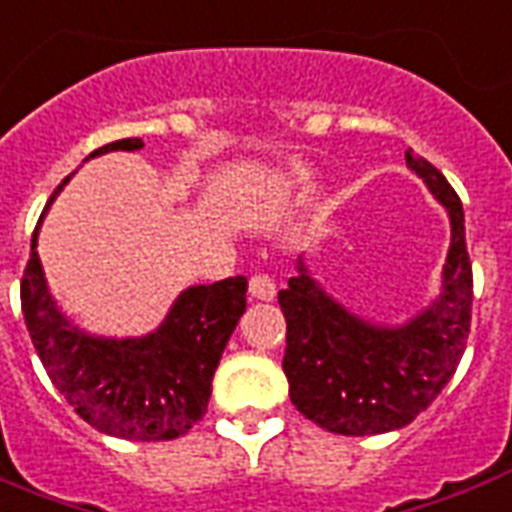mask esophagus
<instances>
[{
    "label": "esophagus",
    "instance_id": "1",
    "mask_svg": "<svg viewBox=\"0 0 512 512\" xmlns=\"http://www.w3.org/2000/svg\"><path fill=\"white\" fill-rule=\"evenodd\" d=\"M249 295L255 300H273L276 298V284H273L271 276L255 273V276L249 279Z\"/></svg>",
    "mask_w": 512,
    "mask_h": 512
}]
</instances>
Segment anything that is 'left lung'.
I'll list each match as a JSON object with an SVG mask.
<instances>
[{
    "label": "left lung",
    "mask_w": 512,
    "mask_h": 512,
    "mask_svg": "<svg viewBox=\"0 0 512 512\" xmlns=\"http://www.w3.org/2000/svg\"><path fill=\"white\" fill-rule=\"evenodd\" d=\"M405 163L448 214L451 244L440 292L403 325H381L335 300L303 257L279 306L287 319L284 376L306 419L335 435H381L411 424L456 373L470 335L473 265L454 187L408 147Z\"/></svg>",
    "instance_id": "obj_1"
}]
</instances>
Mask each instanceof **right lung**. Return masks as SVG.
Listing matches in <instances>:
<instances>
[{"mask_svg": "<svg viewBox=\"0 0 512 512\" xmlns=\"http://www.w3.org/2000/svg\"><path fill=\"white\" fill-rule=\"evenodd\" d=\"M142 147V139H120L93 150L85 161ZM66 182L69 177L56 187L31 236V257L21 282L31 343L53 386L91 427L123 440L179 438L206 413L214 370L247 311V279L233 276L187 287L147 335L88 333L56 303L37 255L39 225Z\"/></svg>", "mask_w": 512, "mask_h": 512, "instance_id": "right-lung-1", "label": "right lung"}]
</instances>
